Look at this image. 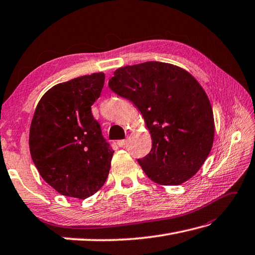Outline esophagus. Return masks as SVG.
<instances>
[{
	"instance_id": "obj_1",
	"label": "esophagus",
	"mask_w": 255,
	"mask_h": 255,
	"mask_svg": "<svg viewBox=\"0 0 255 255\" xmlns=\"http://www.w3.org/2000/svg\"><path fill=\"white\" fill-rule=\"evenodd\" d=\"M127 143H128L127 139H121V141H118L117 144H118L120 147H123V146H126Z\"/></svg>"
}]
</instances>
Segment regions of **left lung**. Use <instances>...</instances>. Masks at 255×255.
Instances as JSON below:
<instances>
[{"label": "left lung", "instance_id": "obj_1", "mask_svg": "<svg viewBox=\"0 0 255 255\" xmlns=\"http://www.w3.org/2000/svg\"><path fill=\"white\" fill-rule=\"evenodd\" d=\"M109 87L138 109L152 149L138 159L154 183L178 186L196 175L215 138L212 107L204 88L178 66L159 61L114 71Z\"/></svg>", "mask_w": 255, "mask_h": 255}]
</instances>
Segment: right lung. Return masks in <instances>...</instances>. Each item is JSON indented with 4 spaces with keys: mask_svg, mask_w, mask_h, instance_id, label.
<instances>
[{
    "mask_svg": "<svg viewBox=\"0 0 255 255\" xmlns=\"http://www.w3.org/2000/svg\"><path fill=\"white\" fill-rule=\"evenodd\" d=\"M105 74L61 82L41 97L29 128V152L43 179L64 196L86 199L106 183L114 150L103 138L91 106Z\"/></svg>",
    "mask_w": 255,
    "mask_h": 255,
    "instance_id": "right-lung-1",
    "label": "right lung"
}]
</instances>
